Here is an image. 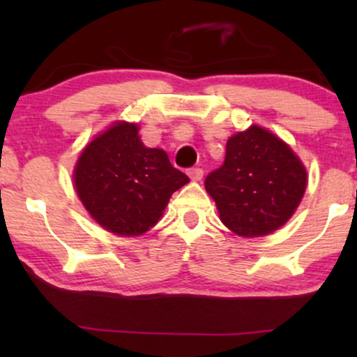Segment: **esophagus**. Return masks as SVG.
<instances>
[{
  "label": "esophagus",
  "instance_id": "esophagus-1",
  "mask_svg": "<svg viewBox=\"0 0 357 357\" xmlns=\"http://www.w3.org/2000/svg\"><path fill=\"white\" fill-rule=\"evenodd\" d=\"M188 176H190L192 181H199L203 178V169L202 167H191V169H188Z\"/></svg>",
  "mask_w": 357,
  "mask_h": 357
}]
</instances>
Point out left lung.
I'll list each match as a JSON object with an SVG mask.
<instances>
[{"instance_id": "obj_1", "label": "left lung", "mask_w": 357, "mask_h": 357, "mask_svg": "<svg viewBox=\"0 0 357 357\" xmlns=\"http://www.w3.org/2000/svg\"><path fill=\"white\" fill-rule=\"evenodd\" d=\"M305 184L301 159L258 126L228 139L225 162L204 179L221 221L241 236L280 228L301 203Z\"/></svg>"}]
</instances>
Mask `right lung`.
Instances as JSON below:
<instances>
[{"mask_svg":"<svg viewBox=\"0 0 357 357\" xmlns=\"http://www.w3.org/2000/svg\"><path fill=\"white\" fill-rule=\"evenodd\" d=\"M137 132L136 124L112 126L85 147L73 174L84 206L116 235L136 236L154 227L171 195L190 181Z\"/></svg>","mask_w":357,"mask_h":357,"instance_id":"1","label":"right lung"}]
</instances>
